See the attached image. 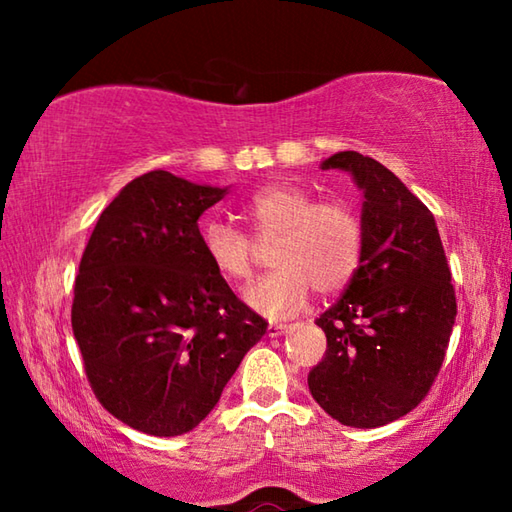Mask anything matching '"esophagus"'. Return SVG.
Masks as SVG:
<instances>
[{
	"instance_id": "34e87169",
	"label": "esophagus",
	"mask_w": 512,
	"mask_h": 512,
	"mask_svg": "<svg viewBox=\"0 0 512 512\" xmlns=\"http://www.w3.org/2000/svg\"><path fill=\"white\" fill-rule=\"evenodd\" d=\"M291 325H277V323H271L266 327V334L268 336H282L284 332H289Z\"/></svg>"
}]
</instances>
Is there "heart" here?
<instances>
[{"label": "heart", "instance_id": "obj_1", "mask_svg": "<svg viewBox=\"0 0 512 512\" xmlns=\"http://www.w3.org/2000/svg\"><path fill=\"white\" fill-rule=\"evenodd\" d=\"M250 237L221 219L201 223L207 262L228 282H244L257 262L255 244H271L273 273L246 289L250 307L266 318H287L307 305L311 289L336 293L357 273L363 253V223L348 201H318L309 189L277 183L259 189L241 205Z\"/></svg>", "mask_w": 512, "mask_h": 512}]
</instances>
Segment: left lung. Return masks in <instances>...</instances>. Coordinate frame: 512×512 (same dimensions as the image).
<instances>
[{
    "label": "left lung",
    "mask_w": 512,
    "mask_h": 512,
    "mask_svg": "<svg viewBox=\"0 0 512 512\" xmlns=\"http://www.w3.org/2000/svg\"><path fill=\"white\" fill-rule=\"evenodd\" d=\"M323 169L350 171L363 189V253L316 320L327 352L307 381L334 420L375 429L413 411L438 377L456 320L452 271L429 207L393 171L357 151Z\"/></svg>",
    "instance_id": "obj_1"
}]
</instances>
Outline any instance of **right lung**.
Here are the masks:
<instances>
[{
  "mask_svg": "<svg viewBox=\"0 0 512 512\" xmlns=\"http://www.w3.org/2000/svg\"><path fill=\"white\" fill-rule=\"evenodd\" d=\"M223 194L149 171L83 250L72 329L85 375L103 409L149 436L192 431L266 332L203 255L198 216Z\"/></svg>",
  "mask_w": 512,
  "mask_h": 512,
  "instance_id": "add662e5",
  "label": "right lung"
}]
</instances>
